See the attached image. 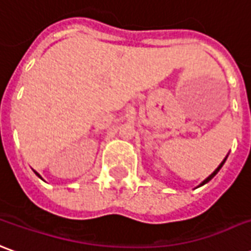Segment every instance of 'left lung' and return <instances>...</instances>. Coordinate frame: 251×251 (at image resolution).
<instances>
[{"label": "left lung", "instance_id": "obj_1", "mask_svg": "<svg viewBox=\"0 0 251 251\" xmlns=\"http://www.w3.org/2000/svg\"><path fill=\"white\" fill-rule=\"evenodd\" d=\"M226 159H227V158H225V161H223V162H222V163H220V165H219V166H218V169H216V170H215V172H214V173H212V174H211V176H208V177H207V178H205V179H204V181H202V182H201V184H200V186H201V185H204V184H207V182H208V181H211V179H212V178H214V177H215V176H216V173H218V172H219V170H220V168H222V166H223V165H225V162H226Z\"/></svg>", "mask_w": 251, "mask_h": 251}]
</instances>
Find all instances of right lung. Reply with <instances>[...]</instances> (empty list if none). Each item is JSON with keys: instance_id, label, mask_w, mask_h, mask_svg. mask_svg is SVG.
Instances as JSON below:
<instances>
[{"instance_id": "obj_1", "label": "right lung", "mask_w": 251, "mask_h": 251, "mask_svg": "<svg viewBox=\"0 0 251 251\" xmlns=\"http://www.w3.org/2000/svg\"><path fill=\"white\" fill-rule=\"evenodd\" d=\"M35 173H36V172H35ZM37 174V173H36ZM37 176H39V174H37ZM39 177H40V176H39Z\"/></svg>"}]
</instances>
